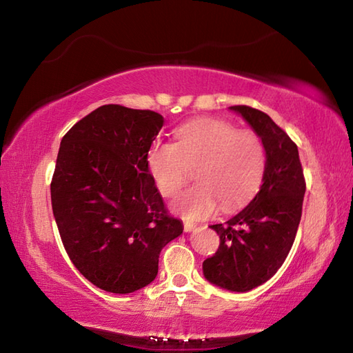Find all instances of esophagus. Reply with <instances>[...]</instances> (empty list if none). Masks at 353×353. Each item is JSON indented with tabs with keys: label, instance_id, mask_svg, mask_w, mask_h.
<instances>
[{
	"label": "esophagus",
	"instance_id": "1",
	"mask_svg": "<svg viewBox=\"0 0 353 353\" xmlns=\"http://www.w3.org/2000/svg\"><path fill=\"white\" fill-rule=\"evenodd\" d=\"M197 228V224H194L191 221H183V230L185 232H191Z\"/></svg>",
	"mask_w": 353,
	"mask_h": 353
}]
</instances>
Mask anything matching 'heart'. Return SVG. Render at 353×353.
<instances>
[{
  "label": "heart",
  "instance_id": "b5f03b06",
  "mask_svg": "<svg viewBox=\"0 0 353 353\" xmlns=\"http://www.w3.org/2000/svg\"><path fill=\"white\" fill-rule=\"evenodd\" d=\"M176 144L157 139L150 147V176L163 197H174L191 179L197 182L174 201L188 220L212 215L219 205L234 209L258 191L265 170V148L253 130H238L223 119H197L176 132Z\"/></svg>",
  "mask_w": 353,
  "mask_h": 353
}]
</instances>
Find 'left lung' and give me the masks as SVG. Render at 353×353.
Instances as JSON below:
<instances>
[{"label":"left lung","mask_w":353,"mask_h":353,"mask_svg":"<svg viewBox=\"0 0 353 353\" xmlns=\"http://www.w3.org/2000/svg\"><path fill=\"white\" fill-rule=\"evenodd\" d=\"M256 132L265 148L259 192L228 221L209 226L219 250L205 259L203 274L216 287L250 291L276 274L294 243L306 190L297 145L264 112L230 106Z\"/></svg>","instance_id":"8db88e82"}]
</instances>
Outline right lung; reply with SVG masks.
I'll list each match as a JSON object with an SVG mask.
<instances>
[{
  "mask_svg": "<svg viewBox=\"0 0 353 353\" xmlns=\"http://www.w3.org/2000/svg\"><path fill=\"white\" fill-rule=\"evenodd\" d=\"M162 125L157 112L104 104L62 138L52 214L74 267L104 291L129 294L153 282L161 250L183 232L147 165Z\"/></svg>",
  "mask_w": 353,
  "mask_h": 353,
  "instance_id": "right-lung-1",
  "label": "right lung"
}]
</instances>
